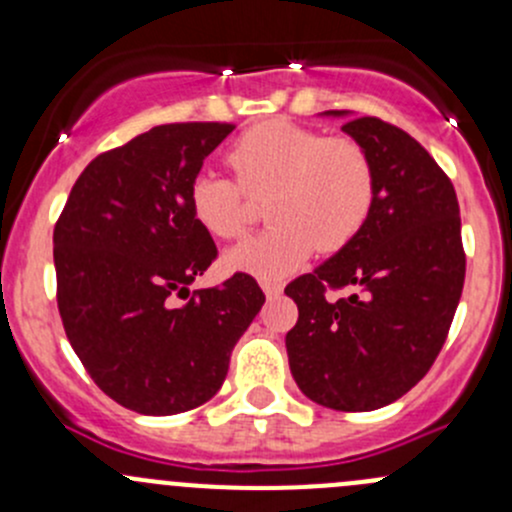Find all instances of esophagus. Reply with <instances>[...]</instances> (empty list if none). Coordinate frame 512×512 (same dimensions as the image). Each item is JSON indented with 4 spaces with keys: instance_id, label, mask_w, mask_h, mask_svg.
Masks as SVG:
<instances>
[{
    "instance_id": "34e87169",
    "label": "esophagus",
    "mask_w": 512,
    "mask_h": 512,
    "mask_svg": "<svg viewBox=\"0 0 512 512\" xmlns=\"http://www.w3.org/2000/svg\"><path fill=\"white\" fill-rule=\"evenodd\" d=\"M260 285H262V289H265L267 299H277L282 294V289H285V285H282V282H277V280H262Z\"/></svg>"
}]
</instances>
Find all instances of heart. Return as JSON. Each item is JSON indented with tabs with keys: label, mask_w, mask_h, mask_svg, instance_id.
Instances as JSON below:
<instances>
[{
	"label": "heart",
	"mask_w": 512,
	"mask_h": 512,
	"mask_svg": "<svg viewBox=\"0 0 512 512\" xmlns=\"http://www.w3.org/2000/svg\"><path fill=\"white\" fill-rule=\"evenodd\" d=\"M235 180L195 175L190 210L218 240L250 230L252 200H267L265 235L227 252L230 270L272 280L302 265L314 250L347 247L369 220L376 170L369 151L349 136H327L289 121H265L242 133L227 151Z\"/></svg>",
	"instance_id": "heart-1"
}]
</instances>
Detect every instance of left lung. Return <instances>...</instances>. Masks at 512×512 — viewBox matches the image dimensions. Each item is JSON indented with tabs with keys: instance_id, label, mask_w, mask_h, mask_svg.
I'll return each mask as SVG.
<instances>
[{
	"instance_id": "left-lung-1",
	"label": "left lung",
	"mask_w": 512,
	"mask_h": 512,
	"mask_svg": "<svg viewBox=\"0 0 512 512\" xmlns=\"http://www.w3.org/2000/svg\"><path fill=\"white\" fill-rule=\"evenodd\" d=\"M342 131L369 151L376 198L347 247L289 282L299 319L287 332L294 381L334 411H374L426 376L451 329L466 280L461 210L448 175L401 128L374 116ZM354 286L329 300L327 288Z\"/></svg>"
}]
</instances>
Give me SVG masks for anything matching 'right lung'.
Masks as SVG:
<instances>
[{"instance_id":"1","label":"right lung","mask_w":512,"mask_h":512,"mask_svg":"<svg viewBox=\"0 0 512 512\" xmlns=\"http://www.w3.org/2000/svg\"><path fill=\"white\" fill-rule=\"evenodd\" d=\"M232 128L165 123L101 153L54 227L66 337L98 389L136 414L170 416L213 399L232 347L265 304L245 272L188 289L218 257L193 218L190 183Z\"/></svg>"}]
</instances>
